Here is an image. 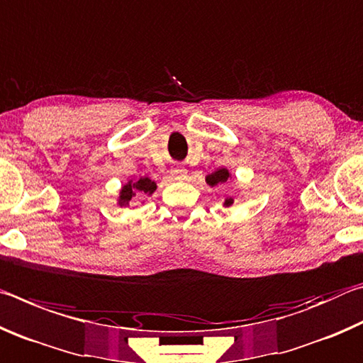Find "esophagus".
I'll return each instance as SVG.
<instances>
[{"label":"esophagus","instance_id":"esophagus-1","mask_svg":"<svg viewBox=\"0 0 363 363\" xmlns=\"http://www.w3.org/2000/svg\"><path fill=\"white\" fill-rule=\"evenodd\" d=\"M186 174H187V169L182 167H174L171 169V176L176 177V179H182V177H186Z\"/></svg>","mask_w":363,"mask_h":363}]
</instances>
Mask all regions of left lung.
Masks as SVG:
<instances>
[{
	"instance_id": "1",
	"label": "left lung",
	"mask_w": 363,
	"mask_h": 363,
	"mask_svg": "<svg viewBox=\"0 0 363 363\" xmlns=\"http://www.w3.org/2000/svg\"><path fill=\"white\" fill-rule=\"evenodd\" d=\"M229 177H230L229 169L220 168V169H218V171H214V173L208 174V176H206V182L210 184L211 187H214V186H219V184L227 182V181H229ZM232 203H233V199H229V196H227L225 201H224V206H230Z\"/></svg>"
}]
</instances>
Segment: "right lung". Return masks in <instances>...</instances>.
<instances>
[{
    "instance_id": "right-lung-1",
    "label": "right lung",
    "mask_w": 363,
    "mask_h": 363,
    "mask_svg": "<svg viewBox=\"0 0 363 363\" xmlns=\"http://www.w3.org/2000/svg\"><path fill=\"white\" fill-rule=\"evenodd\" d=\"M157 190V184L153 182L149 177H140L139 181L133 182L128 181L125 186L120 190V196H118V205L120 206H126L130 205V201L134 199V196H140V195H152Z\"/></svg>"
}]
</instances>
